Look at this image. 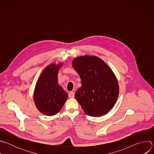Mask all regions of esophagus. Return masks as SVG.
I'll return each mask as SVG.
<instances>
[{
	"label": "esophagus",
	"mask_w": 154,
	"mask_h": 154,
	"mask_svg": "<svg viewBox=\"0 0 154 154\" xmlns=\"http://www.w3.org/2000/svg\"><path fill=\"white\" fill-rule=\"evenodd\" d=\"M74 94H75V93L74 91H71L69 93V98H74Z\"/></svg>",
	"instance_id": "obj_1"
}]
</instances>
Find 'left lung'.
<instances>
[{"mask_svg":"<svg viewBox=\"0 0 154 154\" xmlns=\"http://www.w3.org/2000/svg\"><path fill=\"white\" fill-rule=\"evenodd\" d=\"M72 65L81 79L75 98L84 112L91 116L106 114L119 95L118 82L112 69L101 58L90 55L74 58Z\"/></svg>","mask_w":154,"mask_h":154,"instance_id":"1","label":"left lung"}]
</instances>
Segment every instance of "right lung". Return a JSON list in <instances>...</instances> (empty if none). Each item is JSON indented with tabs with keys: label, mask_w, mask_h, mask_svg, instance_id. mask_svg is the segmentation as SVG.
Segmentation results:
<instances>
[{
	"label": "right lung",
	"mask_w": 154,
	"mask_h": 154,
	"mask_svg": "<svg viewBox=\"0 0 154 154\" xmlns=\"http://www.w3.org/2000/svg\"><path fill=\"white\" fill-rule=\"evenodd\" d=\"M63 63L49 64L41 72L35 85L33 99L38 110L46 116L57 114L68 99L58 84V74Z\"/></svg>",
	"instance_id": "add662e5"
}]
</instances>
